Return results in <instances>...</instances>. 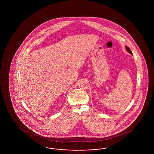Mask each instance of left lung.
<instances>
[{
  "label": "left lung",
  "mask_w": 154,
  "mask_h": 154,
  "mask_svg": "<svg viewBox=\"0 0 154 154\" xmlns=\"http://www.w3.org/2000/svg\"><path fill=\"white\" fill-rule=\"evenodd\" d=\"M126 50L128 51L129 52V53H131V54H132V51H131V49H130L128 47H126Z\"/></svg>",
  "instance_id": "left-lung-1"
}]
</instances>
